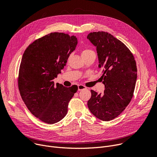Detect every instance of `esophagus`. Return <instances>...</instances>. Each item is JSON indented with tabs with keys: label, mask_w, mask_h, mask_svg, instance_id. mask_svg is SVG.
<instances>
[{
	"label": "esophagus",
	"mask_w": 157,
	"mask_h": 157,
	"mask_svg": "<svg viewBox=\"0 0 157 157\" xmlns=\"http://www.w3.org/2000/svg\"><path fill=\"white\" fill-rule=\"evenodd\" d=\"M85 89H86V87L84 85H78V91H81V90H85Z\"/></svg>",
	"instance_id": "1"
}]
</instances>
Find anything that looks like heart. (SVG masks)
Segmentation results:
<instances>
[{
  "mask_svg": "<svg viewBox=\"0 0 157 157\" xmlns=\"http://www.w3.org/2000/svg\"><path fill=\"white\" fill-rule=\"evenodd\" d=\"M91 53H94V52L92 50H91V49H85L84 50H82V56L89 54H91Z\"/></svg>",
  "mask_w": 157,
  "mask_h": 157,
  "instance_id": "b5f03b06",
  "label": "heart"
}]
</instances>
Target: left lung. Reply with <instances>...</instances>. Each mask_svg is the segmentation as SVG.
<instances>
[{
	"instance_id": "1",
	"label": "left lung",
	"mask_w": 157,
	"mask_h": 157,
	"mask_svg": "<svg viewBox=\"0 0 157 157\" xmlns=\"http://www.w3.org/2000/svg\"><path fill=\"white\" fill-rule=\"evenodd\" d=\"M87 38L97 47L98 67L105 85L104 93L91 90L88 101L90 112L103 121H111L124 111L132 97L137 79L134 57L122 41L105 31L93 32Z\"/></svg>"
}]
</instances>
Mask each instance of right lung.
Masks as SVG:
<instances>
[{"mask_svg": "<svg viewBox=\"0 0 157 157\" xmlns=\"http://www.w3.org/2000/svg\"><path fill=\"white\" fill-rule=\"evenodd\" d=\"M78 44L75 36L54 32L36 40L25 50L18 76L20 95L28 110L40 121L54 124L67 114L68 103L78 90L54 84Z\"/></svg>", "mask_w": 157, "mask_h": 157, "instance_id": "right-lung-1", "label": "right lung"}]
</instances>
